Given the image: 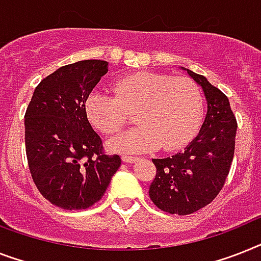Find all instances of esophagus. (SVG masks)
Segmentation results:
<instances>
[{
  "label": "esophagus",
  "mask_w": 261,
  "mask_h": 261,
  "mask_svg": "<svg viewBox=\"0 0 261 261\" xmlns=\"http://www.w3.org/2000/svg\"><path fill=\"white\" fill-rule=\"evenodd\" d=\"M138 158L134 155H127V154H124V155H122V161L123 162H126V164H133V162H135Z\"/></svg>",
  "instance_id": "esophagus-1"
}]
</instances>
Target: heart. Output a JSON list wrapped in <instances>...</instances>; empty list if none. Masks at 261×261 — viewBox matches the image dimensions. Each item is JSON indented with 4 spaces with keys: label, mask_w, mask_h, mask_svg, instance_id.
<instances>
[{
    "label": "heart",
    "mask_w": 261,
    "mask_h": 261,
    "mask_svg": "<svg viewBox=\"0 0 261 261\" xmlns=\"http://www.w3.org/2000/svg\"><path fill=\"white\" fill-rule=\"evenodd\" d=\"M114 96L92 92L86 100L91 124L106 135L119 133L137 111L139 126L111 139L112 151L181 149L196 134L204 111V94L190 77L138 72L112 84Z\"/></svg>",
    "instance_id": "obj_1"
}]
</instances>
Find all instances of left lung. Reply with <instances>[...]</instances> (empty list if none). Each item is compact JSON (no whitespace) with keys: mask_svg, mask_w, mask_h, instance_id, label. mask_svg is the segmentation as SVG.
Instances as JSON below:
<instances>
[{"mask_svg":"<svg viewBox=\"0 0 261 261\" xmlns=\"http://www.w3.org/2000/svg\"><path fill=\"white\" fill-rule=\"evenodd\" d=\"M188 73L204 90L207 101L205 122L185 149L174 155L152 160L155 178L149 196L161 211L186 216L215 200L224 188L233 161L237 120L224 92L202 75Z\"/></svg>","mask_w":261,"mask_h":261,"instance_id":"8db88e82","label":"left lung"}]
</instances>
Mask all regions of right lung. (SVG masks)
Listing matches in <instances>:
<instances>
[{"label": "right lung", "instance_id": "right-lung-1", "mask_svg": "<svg viewBox=\"0 0 261 261\" xmlns=\"http://www.w3.org/2000/svg\"><path fill=\"white\" fill-rule=\"evenodd\" d=\"M109 63L82 60L61 67L36 87L25 112V151L42 197L67 211L100 200L120 166L87 119L86 100Z\"/></svg>", "mask_w": 261, "mask_h": 261}]
</instances>
